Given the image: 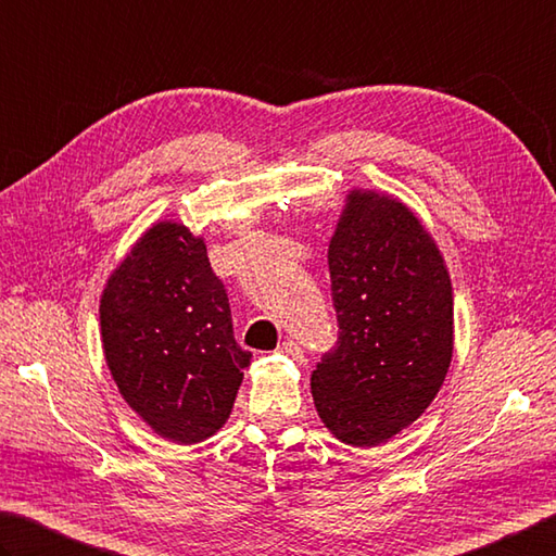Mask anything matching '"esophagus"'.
I'll use <instances>...</instances> for the list:
<instances>
[{
    "label": "esophagus",
    "mask_w": 556,
    "mask_h": 556,
    "mask_svg": "<svg viewBox=\"0 0 556 556\" xmlns=\"http://www.w3.org/2000/svg\"><path fill=\"white\" fill-rule=\"evenodd\" d=\"M282 355H288V358H292V361H298V363H302V358H305V355H302V349H300V343H295V341H286L278 349Z\"/></svg>",
    "instance_id": "obj_1"
}]
</instances>
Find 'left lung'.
<instances>
[{
	"instance_id": "left-lung-1",
	"label": "left lung",
	"mask_w": 556,
	"mask_h": 556,
	"mask_svg": "<svg viewBox=\"0 0 556 556\" xmlns=\"http://www.w3.org/2000/svg\"><path fill=\"white\" fill-rule=\"evenodd\" d=\"M339 343L312 372L321 424L351 447L387 443L441 392L455 351L441 247L392 193L351 188L329 242Z\"/></svg>"
}]
</instances>
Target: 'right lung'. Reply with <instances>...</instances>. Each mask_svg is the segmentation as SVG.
Listing matches in <instances>:
<instances>
[{"label":"right lung","instance_id":"add662e5","mask_svg":"<svg viewBox=\"0 0 556 556\" xmlns=\"http://www.w3.org/2000/svg\"><path fill=\"white\" fill-rule=\"evenodd\" d=\"M99 319L113 382L156 435L195 445L227 424L251 353L201 235L179 219L144 229L111 270Z\"/></svg>","mask_w":556,"mask_h":556}]
</instances>
